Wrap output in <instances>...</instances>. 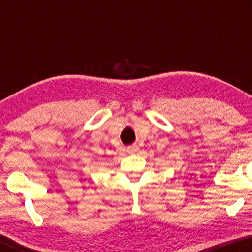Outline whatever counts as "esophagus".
Wrapping results in <instances>:
<instances>
[{
    "instance_id": "34e87169",
    "label": "esophagus",
    "mask_w": 252,
    "mask_h": 252,
    "mask_svg": "<svg viewBox=\"0 0 252 252\" xmlns=\"http://www.w3.org/2000/svg\"><path fill=\"white\" fill-rule=\"evenodd\" d=\"M127 153L128 154H132V155H134V154H136V153H139V150H140V148H139V146H136V144H133V146H129V147H127Z\"/></svg>"
}]
</instances>
